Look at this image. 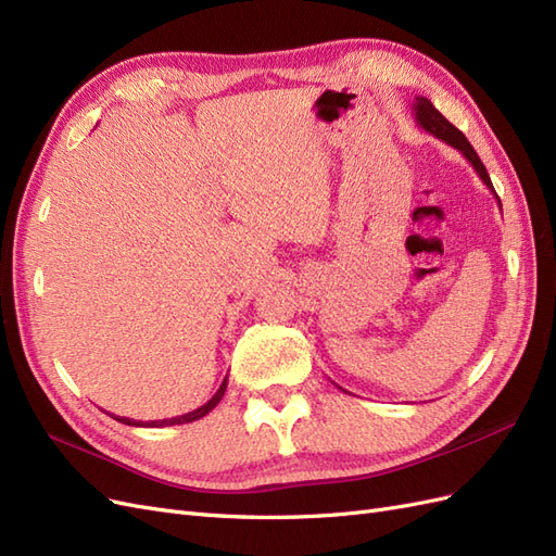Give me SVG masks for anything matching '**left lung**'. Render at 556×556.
<instances>
[{
	"mask_svg": "<svg viewBox=\"0 0 556 556\" xmlns=\"http://www.w3.org/2000/svg\"><path fill=\"white\" fill-rule=\"evenodd\" d=\"M413 115H415V123L422 127L425 131H429L431 137H435V139H441V141H445L447 146H452V148H457L459 153L470 162V166H473L476 169V174L482 178V182L486 185V188H490L492 192H494V185H492V180H490V174H486V169H484V164L480 162V157H478V153L473 150V146L468 143V139L464 137V134L454 127L447 117L435 109L427 97H415V102H413ZM496 194V192H494ZM498 199V197H496ZM498 206H501V199H498Z\"/></svg>",
	"mask_w": 556,
	"mask_h": 556,
	"instance_id": "obj_1",
	"label": "left lung"
}]
</instances>
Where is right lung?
I'll use <instances>...</instances> for the list:
<instances>
[{"label":"right lung","instance_id":"add662e5","mask_svg":"<svg viewBox=\"0 0 556 556\" xmlns=\"http://www.w3.org/2000/svg\"><path fill=\"white\" fill-rule=\"evenodd\" d=\"M225 390H227V378L223 380V384H220V390H217L215 394H213V399H208L204 406H199L197 410H192V413H185V415H178V417H172V419H150V422H139V419H129V417H117V415H113L117 422H123V425H129V427H172V425H188V422H194V419H201L204 415H208L217 403H220V399L225 396Z\"/></svg>","mask_w":556,"mask_h":556}]
</instances>
